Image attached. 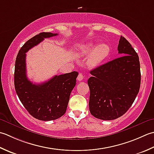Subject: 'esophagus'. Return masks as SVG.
I'll list each match as a JSON object with an SVG mask.
<instances>
[{
	"label": "esophagus",
	"mask_w": 154,
	"mask_h": 154,
	"mask_svg": "<svg viewBox=\"0 0 154 154\" xmlns=\"http://www.w3.org/2000/svg\"><path fill=\"white\" fill-rule=\"evenodd\" d=\"M83 78H84V76L82 75V74L80 73L79 74H78V76L77 77V80L78 81H82V80H83Z\"/></svg>",
	"instance_id": "esophagus-1"
}]
</instances>
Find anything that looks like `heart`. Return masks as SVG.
<instances>
[{
  "label": "heart",
  "instance_id": "heart-1",
  "mask_svg": "<svg viewBox=\"0 0 154 154\" xmlns=\"http://www.w3.org/2000/svg\"><path fill=\"white\" fill-rule=\"evenodd\" d=\"M109 53V47L105 43L99 44L94 46L93 43H88L83 45L77 52V56L84 57L89 55L87 60V64L90 68H94L104 60Z\"/></svg>",
  "mask_w": 154,
  "mask_h": 154
}]
</instances>
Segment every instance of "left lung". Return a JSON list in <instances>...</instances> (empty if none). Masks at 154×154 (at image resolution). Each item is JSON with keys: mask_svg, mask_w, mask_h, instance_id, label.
<instances>
[{"mask_svg": "<svg viewBox=\"0 0 154 154\" xmlns=\"http://www.w3.org/2000/svg\"><path fill=\"white\" fill-rule=\"evenodd\" d=\"M122 56L90 71V112L103 120H112L124 115L132 105L141 82L138 55L124 37L118 46Z\"/></svg>", "mask_w": 154, "mask_h": 154, "instance_id": "obj_1", "label": "left lung"}]
</instances>
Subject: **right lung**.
I'll list each match as a JSON object with an SVG mask.
<instances>
[{"instance_id": "obj_1", "label": "right lung", "mask_w": 154, "mask_h": 154, "mask_svg": "<svg viewBox=\"0 0 154 154\" xmlns=\"http://www.w3.org/2000/svg\"><path fill=\"white\" fill-rule=\"evenodd\" d=\"M58 35L41 32L28 40L21 47L16 58L14 75L16 92L29 114L39 120H54L66 111L72 90L76 85L78 73L54 76L48 81L36 84L28 79L26 69V53L42 40Z\"/></svg>"}]
</instances>
